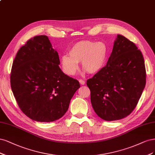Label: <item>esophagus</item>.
Listing matches in <instances>:
<instances>
[{
	"label": "esophagus",
	"mask_w": 155,
	"mask_h": 155,
	"mask_svg": "<svg viewBox=\"0 0 155 155\" xmlns=\"http://www.w3.org/2000/svg\"><path fill=\"white\" fill-rule=\"evenodd\" d=\"M79 82H80V84H81V85H84L85 84V81H83V80H82V79L79 80Z\"/></svg>",
	"instance_id": "obj_1"
}]
</instances>
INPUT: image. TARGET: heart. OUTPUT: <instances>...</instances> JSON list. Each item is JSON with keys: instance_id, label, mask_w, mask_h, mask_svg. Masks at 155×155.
<instances>
[{"instance_id": "1", "label": "heart", "mask_w": 155, "mask_h": 155, "mask_svg": "<svg viewBox=\"0 0 155 155\" xmlns=\"http://www.w3.org/2000/svg\"><path fill=\"white\" fill-rule=\"evenodd\" d=\"M108 48L102 42L82 41L74 44L69 51V55L61 57L64 72L68 75H74L78 69V62L88 73L94 74L101 71L106 64Z\"/></svg>"}]
</instances>
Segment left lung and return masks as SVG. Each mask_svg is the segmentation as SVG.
I'll return each instance as SVG.
<instances>
[{
    "label": "left lung",
    "mask_w": 155,
    "mask_h": 155,
    "mask_svg": "<svg viewBox=\"0 0 155 155\" xmlns=\"http://www.w3.org/2000/svg\"><path fill=\"white\" fill-rule=\"evenodd\" d=\"M146 83L140 50L133 42L118 35L106 66L87 81L94 112L107 121L126 117L136 107Z\"/></svg>",
    "instance_id": "8db88e82"
}]
</instances>
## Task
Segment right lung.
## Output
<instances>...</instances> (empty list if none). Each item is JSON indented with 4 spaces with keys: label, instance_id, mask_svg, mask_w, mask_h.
Instances as JSON below:
<instances>
[{
    "label": "right lung",
    "instance_id": "add662e5",
    "mask_svg": "<svg viewBox=\"0 0 155 155\" xmlns=\"http://www.w3.org/2000/svg\"><path fill=\"white\" fill-rule=\"evenodd\" d=\"M58 53L46 35L31 38L18 51L10 74L18 106L33 120L49 122L68 111L80 84L59 68Z\"/></svg>",
    "mask_w": 155,
    "mask_h": 155
}]
</instances>
